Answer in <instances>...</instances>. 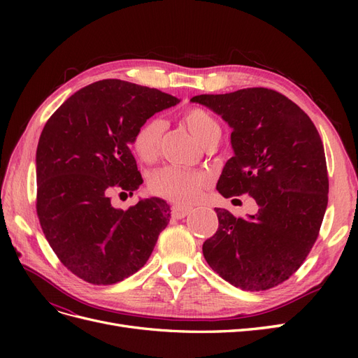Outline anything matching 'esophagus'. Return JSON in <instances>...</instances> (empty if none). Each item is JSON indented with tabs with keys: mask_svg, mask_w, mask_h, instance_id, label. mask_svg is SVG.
Returning a JSON list of instances; mask_svg holds the SVG:
<instances>
[{
	"mask_svg": "<svg viewBox=\"0 0 358 358\" xmlns=\"http://www.w3.org/2000/svg\"><path fill=\"white\" fill-rule=\"evenodd\" d=\"M189 208H187V206H179V204H175L171 206V215L175 216V218L180 220V218H185V216L189 213Z\"/></svg>",
	"mask_w": 358,
	"mask_h": 358,
	"instance_id": "1",
	"label": "esophagus"
}]
</instances>
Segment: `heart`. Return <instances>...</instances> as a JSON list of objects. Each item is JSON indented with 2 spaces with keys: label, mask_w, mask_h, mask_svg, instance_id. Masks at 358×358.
<instances>
[{
  "label": "heart",
  "mask_w": 358,
  "mask_h": 358,
  "mask_svg": "<svg viewBox=\"0 0 358 358\" xmlns=\"http://www.w3.org/2000/svg\"><path fill=\"white\" fill-rule=\"evenodd\" d=\"M182 119L201 145L210 140H220L221 124L209 110L192 106L182 112ZM164 131L166 122L161 117H149L136 129L131 146L138 159L150 162L158 157ZM209 183L210 178L208 173L167 166L152 173L149 179V189L155 196L169 201L191 204L200 199Z\"/></svg>",
  "instance_id": "1"
}]
</instances>
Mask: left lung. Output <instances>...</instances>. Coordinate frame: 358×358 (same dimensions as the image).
<instances>
[{"instance_id": "8db88e82", "label": "left lung", "mask_w": 358, "mask_h": 358, "mask_svg": "<svg viewBox=\"0 0 358 358\" xmlns=\"http://www.w3.org/2000/svg\"><path fill=\"white\" fill-rule=\"evenodd\" d=\"M233 128L231 157L216 189L249 194L246 220L216 208L218 230L203 243L206 262L245 291H264L294 275L317 242L329 201L326 154L317 127L285 95L268 88L196 95Z\"/></svg>"}]
</instances>
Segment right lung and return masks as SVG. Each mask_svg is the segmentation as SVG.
<instances>
[{
  "label": "right lung",
  "mask_w": 358,
  "mask_h": 358,
  "mask_svg": "<svg viewBox=\"0 0 358 358\" xmlns=\"http://www.w3.org/2000/svg\"><path fill=\"white\" fill-rule=\"evenodd\" d=\"M170 94L117 79L85 86L53 113L37 146V216L59 262L94 285L142 268L170 221L161 199L115 209L113 192L143 179L129 149L136 129L176 106Z\"/></svg>",
  "instance_id": "1"
}]
</instances>
